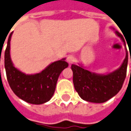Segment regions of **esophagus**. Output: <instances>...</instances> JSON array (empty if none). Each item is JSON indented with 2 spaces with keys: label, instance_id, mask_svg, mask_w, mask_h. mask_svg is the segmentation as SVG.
Instances as JSON below:
<instances>
[{
  "label": "esophagus",
  "instance_id": "1",
  "mask_svg": "<svg viewBox=\"0 0 131 131\" xmlns=\"http://www.w3.org/2000/svg\"><path fill=\"white\" fill-rule=\"evenodd\" d=\"M74 57L73 55H69L67 57V62H68L69 64H72L73 62H74Z\"/></svg>",
  "mask_w": 131,
  "mask_h": 131
}]
</instances>
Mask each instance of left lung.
Returning a JSON list of instances; mask_svg holds the SVG:
<instances>
[{"instance_id": "left-lung-1", "label": "left lung", "mask_w": 131, "mask_h": 131, "mask_svg": "<svg viewBox=\"0 0 131 131\" xmlns=\"http://www.w3.org/2000/svg\"><path fill=\"white\" fill-rule=\"evenodd\" d=\"M115 33L121 38L125 46L123 36L117 31ZM125 52V58L121 67L105 74L90 72L84 69L82 64L71 66L74 86L82 99L91 103H103L118 94L126 77L128 59L127 49Z\"/></svg>"}]
</instances>
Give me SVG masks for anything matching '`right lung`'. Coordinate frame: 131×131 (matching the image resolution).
<instances>
[{"mask_svg": "<svg viewBox=\"0 0 131 131\" xmlns=\"http://www.w3.org/2000/svg\"><path fill=\"white\" fill-rule=\"evenodd\" d=\"M10 33L5 51V69L11 90L19 98L26 103L41 105L47 103L54 95L59 76L68 67L65 58L51 63L41 72L26 74L13 65L10 54ZM1 62V60H0Z\"/></svg>", "mask_w": 131, "mask_h": 131, "instance_id": "right-lung-1", "label": "right lung"}]
</instances>
